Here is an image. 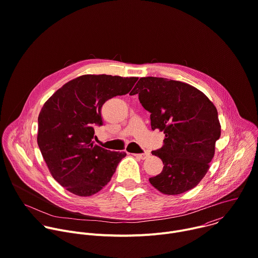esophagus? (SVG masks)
Segmentation results:
<instances>
[{"instance_id": "34e87169", "label": "esophagus", "mask_w": 258, "mask_h": 258, "mask_svg": "<svg viewBox=\"0 0 258 258\" xmlns=\"http://www.w3.org/2000/svg\"><path fill=\"white\" fill-rule=\"evenodd\" d=\"M136 157H138V158H140V159H143V160H145V159H147L148 157H150V153H148V152H145V153H143V154H134Z\"/></svg>"}]
</instances>
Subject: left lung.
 Instances as JSON below:
<instances>
[{
	"label": "left lung",
	"instance_id": "obj_1",
	"mask_svg": "<svg viewBox=\"0 0 258 258\" xmlns=\"http://www.w3.org/2000/svg\"><path fill=\"white\" fill-rule=\"evenodd\" d=\"M135 94L151 112L152 130L165 134L162 148L152 151L164 167L150 183L169 196L190 190L207 174L221 136L215 105L194 86L157 77L141 78Z\"/></svg>",
	"mask_w": 258,
	"mask_h": 258
}]
</instances>
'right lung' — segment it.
<instances>
[{"label":"right lung","mask_w":258,"mask_h":258,"mask_svg":"<svg viewBox=\"0 0 258 258\" xmlns=\"http://www.w3.org/2000/svg\"><path fill=\"white\" fill-rule=\"evenodd\" d=\"M138 78L84 75L59 88L38 115L37 144L52 177L67 190L90 197L103 188L125 153L111 152L92 141L103 125L102 105L127 94Z\"/></svg>","instance_id":"obj_1"}]
</instances>
